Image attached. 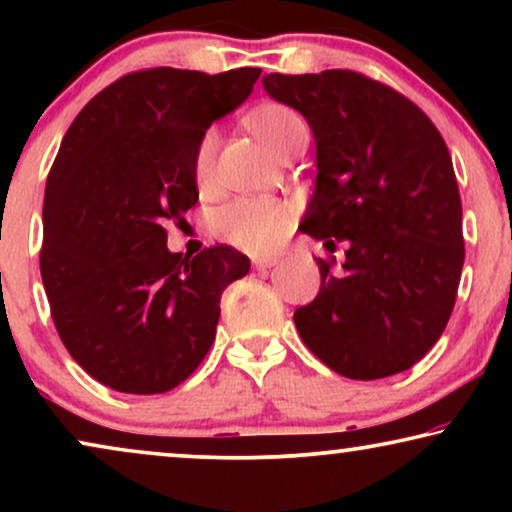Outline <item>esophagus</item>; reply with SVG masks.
<instances>
[{
    "mask_svg": "<svg viewBox=\"0 0 512 512\" xmlns=\"http://www.w3.org/2000/svg\"><path fill=\"white\" fill-rule=\"evenodd\" d=\"M251 263H254L256 270H268V268H272V265L279 263V258L277 256H254L251 258Z\"/></svg>",
    "mask_w": 512,
    "mask_h": 512,
    "instance_id": "esophagus-1",
    "label": "esophagus"
}]
</instances>
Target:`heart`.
Returning <instances> with one entry per match:
<instances>
[{"instance_id": "heart-1", "label": "heart", "mask_w": 512, "mask_h": 512, "mask_svg": "<svg viewBox=\"0 0 512 512\" xmlns=\"http://www.w3.org/2000/svg\"><path fill=\"white\" fill-rule=\"evenodd\" d=\"M251 130L268 144V149L282 153L293 135L303 128V118L284 104H265L249 116ZM216 146L219 132L207 128L202 132L193 153V177L200 191H207L214 179ZM296 209L291 202L279 198H240L228 202L214 214L212 228L216 237L251 254H265L277 249L291 233Z\"/></svg>"}]
</instances>
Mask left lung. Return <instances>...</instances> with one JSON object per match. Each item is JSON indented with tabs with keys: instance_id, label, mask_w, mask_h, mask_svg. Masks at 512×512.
I'll return each mask as SVG.
<instances>
[{
	"instance_id": "left-lung-1",
	"label": "left lung",
	"mask_w": 512,
	"mask_h": 512,
	"mask_svg": "<svg viewBox=\"0 0 512 512\" xmlns=\"http://www.w3.org/2000/svg\"><path fill=\"white\" fill-rule=\"evenodd\" d=\"M263 88L298 109L317 142L300 233L326 249L349 242L342 275L317 258V298L293 312L300 338L349 380L403 373L443 335L464 268L445 139L415 102L352 69L268 74Z\"/></svg>"
}]
</instances>
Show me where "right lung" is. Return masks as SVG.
Here are the masks:
<instances>
[{
  "label": "right lung",
  "mask_w": 512,
  "mask_h": 512,
  "mask_svg": "<svg viewBox=\"0 0 512 512\" xmlns=\"http://www.w3.org/2000/svg\"><path fill=\"white\" fill-rule=\"evenodd\" d=\"M261 69H139L100 90L46 179L39 268L72 359L104 387L165 394L212 347L221 293L249 272L228 244L167 251L165 223L198 202L202 132L247 100Z\"/></svg>",
  "instance_id": "1"
}]
</instances>
